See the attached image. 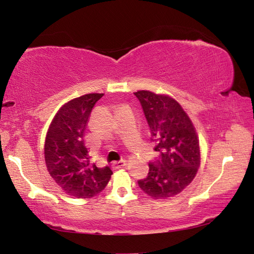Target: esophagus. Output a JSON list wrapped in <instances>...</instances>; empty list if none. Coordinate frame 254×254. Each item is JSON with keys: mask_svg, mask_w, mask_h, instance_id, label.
Instances as JSON below:
<instances>
[{"mask_svg": "<svg viewBox=\"0 0 254 254\" xmlns=\"http://www.w3.org/2000/svg\"><path fill=\"white\" fill-rule=\"evenodd\" d=\"M127 165V161L126 160H120V161H113L112 162V168L113 169H120L122 168V167H124Z\"/></svg>", "mask_w": 254, "mask_h": 254, "instance_id": "esophagus-1", "label": "esophagus"}]
</instances>
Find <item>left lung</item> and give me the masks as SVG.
I'll list each match as a JSON object with an SVG mask.
<instances>
[{
	"label": "left lung",
	"instance_id": "left-lung-1",
	"mask_svg": "<svg viewBox=\"0 0 254 254\" xmlns=\"http://www.w3.org/2000/svg\"><path fill=\"white\" fill-rule=\"evenodd\" d=\"M147 119L153 150L159 157L149 162L147 178L139 187L152 198H168L183 191L197 174L199 142L186 112L174 98L149 91L134 93Z\"/></svg>",
	"mask_w": 254,
	"mask_h": 254
}]
</instances>
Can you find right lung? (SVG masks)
I'll return each instance as SVG.
<instances>
[{"label":"right lung","mask_w":254,"mask_h":254,"mask_svg":"<svg viewBox=\"0 0 254 254\" xmlns=\"http://www.w3.org/2000/svg\"><path fill=\"white\" fill-rule=\"evenodd\" d=\"M104 94H86L66 103L51 122L45 143L49 174L64 190L76 198L95 196L113 174L109 166L91 162L85 145V130L95 103Z\"/></svg>","instance_id":"right-lung-1"}]
</instances>
